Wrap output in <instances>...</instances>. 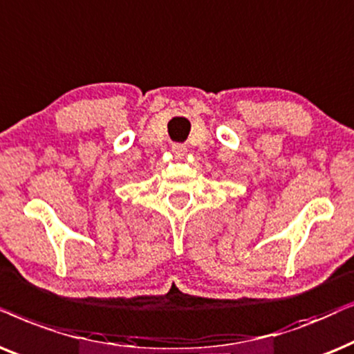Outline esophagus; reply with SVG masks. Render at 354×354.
<instances>
[{
	"label": "esophagus",
	"instance_id": "esophagus-1",
	"mask_svg": "<svg viewBox=\"0 0 354 354\" xmlns=\"http://www.w3.org/2000/svg\"><path fill=\"white\" fill-rule=\"evenodd\" d=\"M185 151H187L185 145H180V143H177V145H174V146H172V153H174V154H177V156H182V154H185Z\"/></svg>",
	"mask_w": 354,
	"mask_h": 354
}]
</instances>
